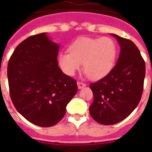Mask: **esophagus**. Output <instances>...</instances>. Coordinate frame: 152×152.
<instances>
[{
    "mask_svg": "<svg viewBox=\"0 0 152 152\" xmlns=\"http://www.w3.org/2000/svg\"><path fill=\"white\" fill-rule=\"evenodd\" d=\"M86 84L83 82H80V81H78L77 82V86H78V89H83L84 87H86Z\"/></svg>",
    "mask_w": 152,
    "mask_h": 152,
    "instance_id": "34e87169",
    "label": "esophagus"
}]
</instances>
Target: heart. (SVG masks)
Masks as SVG:
<instances>
[{
  "mask_svg": "<svg viewBox=\"0 0 152 152\" xmlns=\"http://www.w3.org/2000/svg\"><path fill=\"white\" fill-rule=\"evenodd\" d=\"M68 50L58 57L62 71L72 76L83 63L85 72L93 80L107 76L113 68L117 56L116 44L110 37L80 38L70 45Z\"/></svg>",
  "mask_w": 152,
  "mask_h": 152,
  "instance_id": "obj_1",
  "label": "heart"
}]
</instances>
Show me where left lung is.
I'll return each instance as SVG.
<instances>
[{
    "instance_id": "1",
    "label": "left lung",
    "mask_w": 152,
    "mask_h": 152,
    "mask_svg": "<svg viewBox=\"0 0 152 152\" xmlns=\"http://www.w3.org/2000/svg\"><path fill=\"white\" fill-rule=\"evenodd\" d=\"M121 46L117 63L99 81L90 84L94 102L89 113L98 123L114 124L128 117L140 102L146 65L140 51L131 40L111 34Z\"/></svg>"
}]
</instances>
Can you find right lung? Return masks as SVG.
Wrapping results in <instances>:
<instances>
[{
    "label": "right lung",
    "instance_id": "right-lung-1",
    "mask_svg": "<svg viewBox=\"0 0 152 152\" xmlns=\"http://www.w3.org/2000/svg\"><path fill=\"white\" fill-rule=\"evenodd\" d=\"M59 45L45 32L16 47L7 67L12 102L23 117L40 127L58 123L77 92L76 81L58 65Z\"/></svg>",
    "mask_w": 152,
    "mask_h": 152
}]
</instances>
